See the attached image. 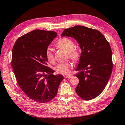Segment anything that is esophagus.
I'll return each instance as SVG.
<instances>
[{
	"label": "esophagus",
	"mask_w": 125,
	"mask_h": 125,
	"mask_svg": "<svg viewBox=\"0 0 125 125\" xmlns=\"http://www.w3.org/2000/svg\"><path fill=\"white\" fill-rule=\"evenodd\" d=\"M64 77H65V78H67V79H70L72 77V75H64Z\"/></svg>",
	"instance_id": "esophagus-1"
}]
</instances>
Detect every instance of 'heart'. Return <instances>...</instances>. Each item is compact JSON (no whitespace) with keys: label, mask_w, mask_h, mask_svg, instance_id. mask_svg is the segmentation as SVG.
Returning <instances> with one entry per match:
<instances>
[{"label":"heart","mask_w":125,"mask_h":125,"mask_svg":"<svg viewBox=\"0 0 125 125\" xmlns=\"http://www.w3.org/2000/svg\"><path fill=\"white\" fill-rule=\"evenodd\" d=\"M56 45L58 47L62 48L68 52L69 57L73 60H77L80 57L79 51L74 47L73 41L68 37H62L60 39ZM45 56L48 61L52 63L54 62V57L52 48L48 47L45 51ZM73 68V64L70 62L60 63L55 67V71L57 73L62 74H68L70 73V69Z\"/></svg>","instance_id":"obj_1"}]
</instances>
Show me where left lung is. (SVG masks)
Returning <instances> with one entry per match:
<instances>
[{
    "mask_svg": "<svg viewBox=\"0 0 125 125\" xmlns=\"http://www.w3.org/2000/svg\"><path fill=\"white\" fill-rule=\"evenodd\" d=\"M62 36L76 40L82 52L75 75L79 79L75 91L81 99L89 101L102 92L113 70L112 52L108 42L98 30L76 25L63 30Z\"/></svg>",
    "mask_w": 125,
    "mask_h": 125,
    "instance_id": "left-lung-1",
    "label": "left lung"
}]
</instances>
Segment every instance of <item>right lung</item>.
Wrapping results in <instances>:
<instances>
[{
	"label": "right lung",
	"instance_id": "obj_1",
	"mask_svg": "<svg viewBox=\"0 0 125 125\" xmlns=\"http://www.w3.org/2000/svg\"><path fill=\"white\" fill-rule=\"evenodd\" d=\"M57 36L54 31L35 30L19 37L12 49L11 66L21 89L39 103L56 96L62 75H54L47 66L45 51Z\"/></svg>",
	"mask_w": 125,
	"mask_h": 125
}]
</instances>
